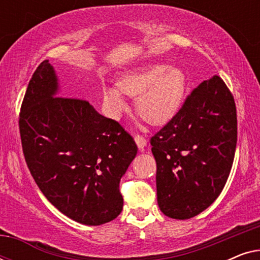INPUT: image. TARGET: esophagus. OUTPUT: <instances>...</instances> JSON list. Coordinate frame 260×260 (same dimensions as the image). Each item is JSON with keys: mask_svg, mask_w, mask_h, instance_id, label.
<instances>
[{"mask_svg": "<svg viewBox=\"0 0 260 260\" xmlns=\"http://www.w3.org/2000/svg\"><path fill=\"white\" fill-rule=\"evenodd\" d=\"M135 142H136L137 147L140 150H143L145 148V145H147V140L143 136H140V135H137L136 137H135Z\"/></svg>", "mask_w": 260, "mask_h": 260, "instance_id": "34e87169", "label": "esophagus"}]
</instances>
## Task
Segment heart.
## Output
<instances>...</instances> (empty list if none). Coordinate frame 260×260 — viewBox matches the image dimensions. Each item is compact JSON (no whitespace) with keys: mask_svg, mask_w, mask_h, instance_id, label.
I'll list each match as a JSON object with an SVG mask.
<instances>
[{"mask_svg":"<svg viewBox=\"0 0 260 260\" xmlns=\"http://www.w3.org/2000/svg\"><path fill=\"white\" fill-rule=\"evenodd\" d=\"M187 91V77L179 67L151 63L127 71L117 87L105 86L103 103L110 116L118 117L125 109L124 95L136 97L142 118L151 124H165L179 111Z\"/></svg>","mask_w":260,"mask_h":260,"instance_id":"1","label":"heart"}]
</instances>
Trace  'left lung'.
I'll list each match as a JSON object with an SVG mask.
<instances>
[{
	"mask_svg": "<svg viewBox=\"0 0 260 260\" xmlns=\"http://www.w3.org/2000/svg\"><path fill=\"white\" fill-rule=\"evenodd\" d=\"M150 143L163 214L186 220L208 208L225 187L237 147L236 104L221 78L194 88Z\"/></svg>",
	"mask_w": 260,
	"mask_h": 260,
	"instance_id": "8db88e82",
	"label": "left lung"
}]
</instances>
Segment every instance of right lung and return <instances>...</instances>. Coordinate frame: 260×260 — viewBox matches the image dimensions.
Returning a JSON list of instances; mask_svg holds the SVG:
<instances>
[{"mask_svg":"<svg viewBox=\"0 0 260 260\" xmlns=\"http://www.w3.org/2000/svg\"><path fill=\"white\" fill-rule=\"evenodd\" d=\"M59 93L54 67L45 60L21 106L24 158L38 187L62 214L84 225H103L122 212L119 182L137 145L88 102Z\"/></svg>","mask_w":260,"mask_h":260,"instance_id":"right-lung-1","label":"right lung"}]
</instances>
